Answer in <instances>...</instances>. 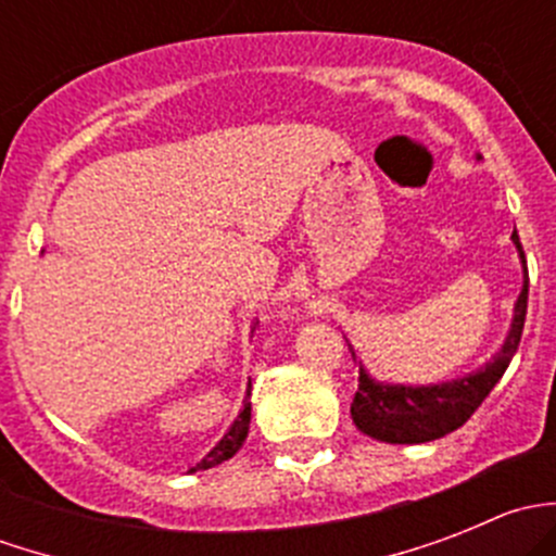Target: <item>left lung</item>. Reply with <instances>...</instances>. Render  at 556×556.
I'll return each mask as SVG.
<instances>
[{"label": "left lung", "instance_id": "left-lung-1", "mask_svg": "<svg viewBox=\"0 0 556 556\" xmlns=\"http://www.w3.org/2000/svg\"><path fill=\"white\" fill-rule=\"evenodd\" d=\"M476 159H481V155H476ZM511 239L519 250L525 282H521V293L517 304H514L511 328H508L506 341L495 352V357L481 368H476V371L465 374V377L417 387L379 382L366 368L357 366L361 377H357V392L350 412L352 422L357 425L361 433L384 441V444H425V441H435L441 435L452 433V430L463 428L470 419V414L490 395L492 387L501 382V377L506 374L508 363H511L514 352L519 346L521 328H525L527 282H530L517 231L511 233ZM346 346H350L352 357H357L350 341H346Z\"/></svg>", "mask_w": 556, "mask_h": 556}]
</instances>
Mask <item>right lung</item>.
Here are the masks:
<instances>
[{
  "label": "right lung",
  "instance_id": "obj_1",
  "mask_svg": "<svg viewBox=\"0 0 556 556\" xmlns=\"http://www.w3.org/2000/svg\"><path fill=\"white\" fill-rule=\"evenodd\" d=\"M250 412H252V403H250V390H247L242 412L237 414V419H233V425H231V428H228V433L223 435V439L217 441L215 446H212L210 454H206V457L201 459V463H195V468H190V473H195V470L215 468V465L226 463V459H231L233 454L242 450L247 433H250Z\"/></svg>",
  "mask_w": 556,
  "mask_h": 556
}]
</instances>
